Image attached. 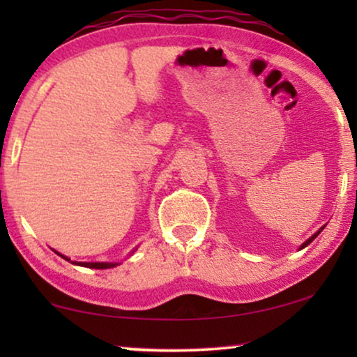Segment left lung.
Returning a JSON list of instances; mask_svg holds the SVG:
<instances>
[{
    "label": "left lung",
    "instance_id": "8db88e82",
    "mask_svg": "<svg viewBox=\"0 0 357 357\" xmlns=\"http://www.w3.org/2000/svg\"><path fill=\"white\" fill-rule=\"evenodd\" d=\"M324 229H325V226H324V227H321V229H320V231H319V232H317V234H314V236H312V237H310V238H307V241H305V242H304V243H302V247H301V248H304V247H307V245H309V243H310V242H312V241H314V238H315V237H317V236H319V234H320V232H321V231H324Z\"/></svg>",
    "mask_w": 357,
    "mask_h": 357
}]
</instances>
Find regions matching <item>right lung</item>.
Here are the masks:
<instances>
[{
	"mask_svg": "<svg viewBox=\"0 0 357 357\" xmlns=\"http://www.w3.org/2000/svg\"><path fill=\"white\" fill-rule=\"evenodd\" d=\"M58 253V252H56ZM58 255L65 258V260L70 261V258H66L65 255H61V253H58ZM75 265H81V266H86V268H94V270H105V268H114L119 265V263H104V261H94V263H81V261H75Z\"/></svg>",
	"mask_w": 357,
	"mask_h": 357,
	"instance_id": "add662e5",
	"label": "right lung"
}]
</instances>
